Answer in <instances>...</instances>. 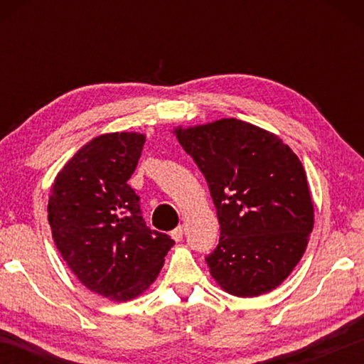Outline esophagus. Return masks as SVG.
I'll return each mask as SVG.
<instances>
[{
	"label": "esophagus",
	"instance_id": "34e87169",
	"mask_svg": "<svg viewBox=\"0 0 364 364\" xmlns=\"http://www.w3.org/2000/svg\"><path fill=\"white\" fill-rule=\"evenodd\" d=\"M171 237H173L176 242H180V241H183V226H181V225H180V226H178V228H176V230H173V231H171Z\"/></svg>",
	"mask_w": 364,
	"mask_h": 364
}]
</instances>
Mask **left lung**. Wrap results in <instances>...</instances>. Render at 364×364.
Segmentation results:
<instances>
[{"label":"left lung","instance_id":"8db88e82","mask_svg":"<svg viewBox=\"0 0 364 364\" xmlns=\"http://www.w3.org/2000/svg\"><path fill=\"white\" fill-rule=\"evenodd\" d=\"M171 133L205 176L217 208L220 242L205 258L212 278L236 297L281 286L304 257L315 225L297 154L274 133L237 119Z\"/></svg>","mask_w":364,"mask_h":364}]
</instances>
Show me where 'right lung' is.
Listing matches in <instances>:
<instances>
[{
    "instance_id": "obj_1",
    "label": "right lung",
    "mask_w": 364,
    "mask_h": 364,
    "mask_svg": "<svg viewBox=\"0 0 364 364\" xmlns=\"http://www.w3.org/2000/svg\"><path fill=\"white\" fill-rule=\"evenodd\" d=\"M146 143L136 132L106 133L73 154L54 180L48 221L67 267L91 292L136 299L157 279L175 241L146 226L130 180Z\"/></svg>"
}]
</instances>
